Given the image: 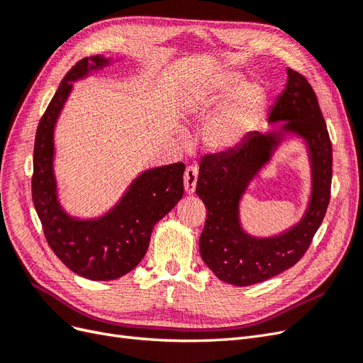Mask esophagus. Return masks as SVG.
Masks as SVG:
<instances>
[{"instance_id":"obj_1","label":"esophagus","mask_w":363,"mask_h":363,"mask_svg":"<svg viewBox=\"0 0 363 363\" xmlns=\"http://www.w3.org/2000/svg\"><path fill=\"white\" fill-rule=\"evenodd\" d=\"M183 180H184V191L186 194H194L195 188H196V180H199V169L196 167H188L184 171L183 175Z\"/></svg>"}]
</instances>
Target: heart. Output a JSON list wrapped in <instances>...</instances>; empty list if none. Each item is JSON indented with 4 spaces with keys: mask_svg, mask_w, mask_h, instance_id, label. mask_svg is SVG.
I'll return each instance as SVG.
<instances>
[{
    "mask_svg": "<svg viewBox=\"0 0 363 363\" xmlns=\"http://www.w3.org/2000/svg\"><path fill=\"white\" fill-rule=\"evenodd\" d=\"M239 82L240 77L235 72L219 75L211 84L201 87L189 98V111L199 113L211 111ZM263 103L265 91L262 86L256 83L239 86L206 121L203 128L204 144L213 151H224L238 145L257 123Z\"/></svg>",
    "mask_w": 363,
    "mask_h": 363,
    "instance_id": "heart-1",
    "label": "heart"
}]
</instances>
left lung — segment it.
I'll list each match as a JSON object with an SVG mask.
<instances>
[{"label":"left lung","mask_w":363,"mask_h":363,"mask_svg":"<svg viewBox=\"0 0 363 363\" xmlns=\"http://www.w3.org/2000/svg\"><path fill=\"white\" fill-rule=\"evenodd\" d=\"M268 123H281L268 133L250 131L239 145L200 162L196 195L207 208L200 255L215 276L235 286H250L289 269L309 248L330 201L332 142L318 98L304 77L288 68V83L271 107ZM288 134L306 142L313 192L301 221L268 238L247 234L238 204L250 180Z\"/></svg>","instance_id":"obj_1"}]
</instances>
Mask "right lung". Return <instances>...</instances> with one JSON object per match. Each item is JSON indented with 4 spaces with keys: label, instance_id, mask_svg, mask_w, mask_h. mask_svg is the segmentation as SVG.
I'll use <instances>...</instances> for the list:
<instances>
[{
    "label": "right lung",
    "instance_id": "obj_1",
    "mask_svg": "<svg viewBox=\"0 0 363 363\" xmlns=\"http://www.w3.org/2000/svg\"><path fill=\"white\" fill-rule=\"evenodd\" d=\"M111 63L98 54L77 62L65 75L39 121L33 155V203L48 245L71 271L96 281L116 280L136 268L152 228L183 196L184 163L179 162L140 172L111 211L98 218H75L62 207L54 175V128L72 83Z\"/></svg>",
    "mask_w": 363,
    "mask_h": 363
}]
</instances>
